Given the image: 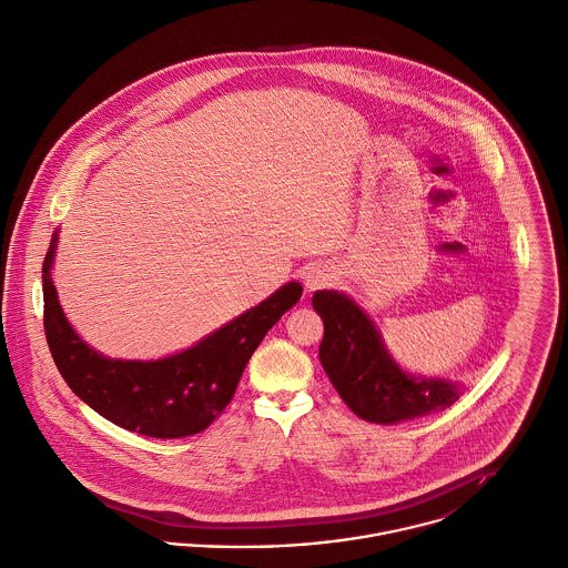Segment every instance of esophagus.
<instances>
[{"instance_id":"obj_1","label":"esophagus","mask_w":568,"mask_h":568,"mask_svg":"<svg viewBox=\"0 0 568 568\" xmlns=\"http://www.w3.org/2000/svg\"><path fill=\"white\" fill-rule=\"evenodd\" d=\"M331 271L326 266H308L304 273V286L306 291H315L331 284Z\"/></svg>"}]
</instances>
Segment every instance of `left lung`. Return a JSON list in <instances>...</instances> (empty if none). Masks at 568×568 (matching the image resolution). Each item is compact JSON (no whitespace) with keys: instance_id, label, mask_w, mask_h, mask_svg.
<instances>
[{"instance_id":"1","label":"left lung","mask_w":568,"mask_h":568,"mask_svg":"<svg viewBox=\"0 0 568 568\" xmlns=\"http://www.w3.org/2000/svg\"><path fill=\"white\" fill-rule=\"evenodd\" d=\"M313 308L324 322L320 362L357 417L397 424L437 413L459 399L457 382L402 368L388 353L373 317L346 293L315 291Z\"/></svg>"}]
</instances>
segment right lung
Here are the masks:
<instances>
[{
    "mask_svg": "<svg viewBox=\"0 0 568 568\" xmlns=\"http://www.w3.org/2000/svg\"><path fill=\"white\" fill-rule=\"evenodd\" d=\"M58 240L60 231L53 233L42 266L51 355L82 402L109 422L146 437L175 439L204 430L233 399L268 328L302 297V284L288 282L180 353L160 359H115L89 346L64 315L51 275Z\"/></svg>",
    "mask_w": 568,
    "mask_h": 568,
    "instance_id": "add662e5",
    "label": "right lung"
}]
</instances>
